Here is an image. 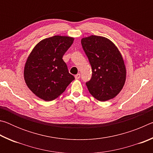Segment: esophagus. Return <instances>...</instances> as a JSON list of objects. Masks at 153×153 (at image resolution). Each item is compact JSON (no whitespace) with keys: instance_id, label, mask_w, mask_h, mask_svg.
<instances>
[{"instance_id":"esophagus-1","label":"esophagus","mask_w":153,"mask_h":153,"mask_svg":"<svg viewBox=\"0 0 153 153\" xmlns=\"http://www.w3.org/2000/svg\"><path fill=\"white\" fill-rule=\"evenodd\" d=\"M80 76H81V75H80V74H77L76 75V76H75V78H76V79H79Z\"/></svg>"}]
</instances>
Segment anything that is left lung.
Here are the masks:
<instances>
[{"label":"left lung","instance_id":"8db88e82","mask_svg":"<svg viewBox=\"0 0 153 153\" xmlns=\"http://www.w3.org/2000/svg\"><path fill=\"white\" fill-rule=\"evenodd\" d=\"M83 50L92 67V77L86 84L96 99L106 101L116 97L125 84L126 70L120 51L108 39L91 36L82 38Z\"/></svg>","mask_w":153,"mask_h":153}]
</instances>
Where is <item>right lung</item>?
<instances>
[{
  "instance_id": "obj_1",
  "label": "right lung",
  "mask_w": 153,
  "mask_h": 153,
  "mask_svg": "<svg viewBox=\"0 0 153 153\" xmlns=\"http://www.w3.org/2000/svg\"><path fill=\"white\" fill-rule=\"evenodd\" d=\"M73 41V38L67 36L46 38L35 46L28 56L24 69L25 81L30 90L41 99L55 100L75 79L63 60Z\"/></svg>"
}]
</instances>
